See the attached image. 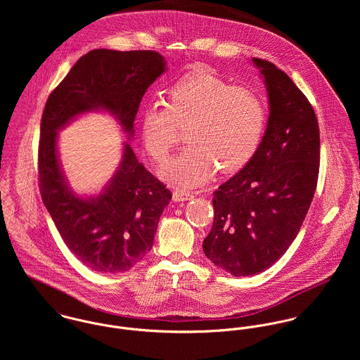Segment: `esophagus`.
Masks as SVG:
<instances>
[{
    "instance_id": "obj_1",
    "label": "esophagus",
    "mask_w": 360,
    "mask_h": 360,
    "mask_svg": "<svg viewBox=\"0 0 360 360\" xmlns=\"http://www.w3.org/2000/svg\"><path fill=\"white\" fill-rule=\"evenodd\" d=\"M194 198V194L191 191H186L181 188H176L173 191V201L176 202H184V201H190Z\"/></svg>"
}]
</instances>
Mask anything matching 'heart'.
Masks as SVG:
<instances>
[{"label": "heart", "instance_id": "b5f03b06", "mask_svg": "<svg viewBox=\"0 0 360 360\" xmlns=\"http://www.w3.org/2000/svg\"><path fill=\"white\" fill-rule=\"evenodd\" d=\"M264 124L266 106L255 91L207 72L180 79L166 103H150L141 112L143 144L158 163L167 159L186 127L188 144L160 170L163 179L186 187L204 184L216 165L223 172L243 167L255 154Z\"/></svg>", "mask_w": 360, "mask_h": 360}]
</instances>
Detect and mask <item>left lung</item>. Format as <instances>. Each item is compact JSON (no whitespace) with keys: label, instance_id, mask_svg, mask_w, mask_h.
<instances>
[{"label":"left lung","instance_id":"8db88e82","mask_svg":"<svg viewBox=\"0 0 360 360\" xmlns=\"http://www.w3.org/2000/svg\"><path fill=\"white\" fill-rule=\"evenodd\" d=\"M269 101L264 134L245 166L213 193L202 250L231 276L264 271L295 240L311 204L320 162L314 110L276 65L252 58Z\"/></svg>","mask_w":360,"mask_h":360}]
</instances>
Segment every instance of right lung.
Wrapping results in <instances>:
<instances>
[{"label": "right lung", "instance_id": "1", "mask_svg": "<svg viewBox=\"0 0 360 360\" xmlns=\"http://www.w3.org/2000/svg\"><path fill=\"white\" fill-rule=\"evenodd\" d=\"M165 72L166 59L159 52L93 50L73 65L46 103L39 147L41 198L66 247L94 271H127L146 257L172 200V193L137 160L130 146L140 103ZM90 111L110 114L129 140L103 190L80 196L61 169L57 133Z\"/></svg>", "mask_w": 360, "mask_h": 360}]
</instances>
